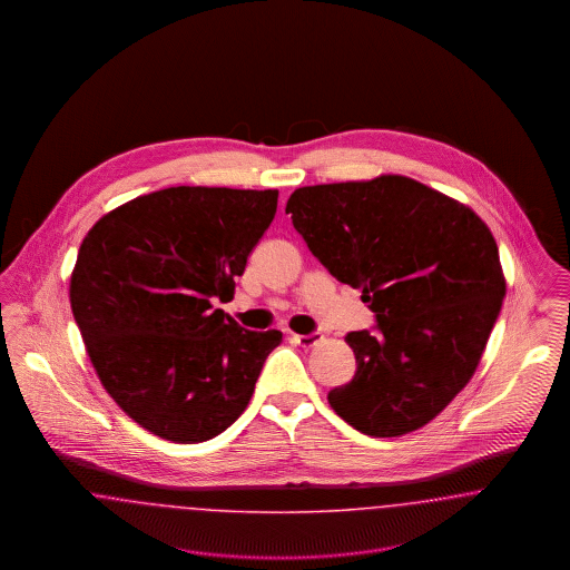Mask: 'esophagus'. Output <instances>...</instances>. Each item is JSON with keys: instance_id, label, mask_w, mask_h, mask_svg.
<instances>
[{"instance_id": "34e87169", "label": "esophagus", "mask_w": 570, "mask_h": 570, "mask_svg": "<svg viewBox=\"0 0 570 570\" xmlns=\"http://www.w3.org/2000/svg\"><path fill=\"white\" fill-rule=\"evenodd\" d=\"M293 342L298 344L301 348H314L316 344H321L323 342V335L318 333V331H314V333H309V335H293Z\"/></svg>"}]
</instances>
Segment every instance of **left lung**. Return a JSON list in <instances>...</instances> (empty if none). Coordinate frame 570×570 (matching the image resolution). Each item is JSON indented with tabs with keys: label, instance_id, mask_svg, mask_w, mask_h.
<instances>
[{
	"label": "left lung",
	"instance_id": "obj_1",
	"mask_svg": "<svg viewBox=\"0 0 570 570\" xmlns=\"http://www.w3.org/2000/svg\"><path fill=\"white\" fill-rule=\"evenodd\" d=\"M286 214L376 316L372 331L346 335L356 374L328 404L374 438L423 428L472 379L507 295L485 222L402 175L298 188Z\"/></svg>",
	"mask_w": 570,
	"mask_h": 570
}]
</instances>
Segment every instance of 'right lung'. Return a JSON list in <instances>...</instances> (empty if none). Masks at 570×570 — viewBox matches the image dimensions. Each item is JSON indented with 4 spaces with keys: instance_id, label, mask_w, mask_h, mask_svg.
<instances>
[{
    "instance_id": "add662e5",
    "label": "right lung",
    "mask_w": 570,
    "mask_h": 570,
    "mask_svg": "<svg viewBox=\"0 0 570 570\" xmlns=\"http://www.w3.org/2000/svg\"><path fill=\"white\" fill-rule=\"evenodd\" d=\"M277 190L179 186L100 217L82 239L70 305L96 374L132 421L205 442L249 404L279 331H247L214 303L235 293Z\"/></svg>"
}]
</instances>
